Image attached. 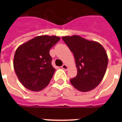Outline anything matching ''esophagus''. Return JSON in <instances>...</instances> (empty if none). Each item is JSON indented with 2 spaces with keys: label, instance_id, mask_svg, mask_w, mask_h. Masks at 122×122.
Returning <instances> with one entry per match:
<instances>
[{
  "label": "esophagus",
  "instance_id": "esophagus-1",
  "mask_svg": "<svg viewBox=\"0 0 122 122\" xmlns=\"http://www.w3.org/2000/svg\"><path fill=\"white\" fill-rule=\"evenodd\" d=\"M62 68L64 69V70H67V69H68V66H67L66 64H63V65L62 66Z\"/></svg>",
  "mask_w": 122,
  "mask_h": 122
}]
</instances>
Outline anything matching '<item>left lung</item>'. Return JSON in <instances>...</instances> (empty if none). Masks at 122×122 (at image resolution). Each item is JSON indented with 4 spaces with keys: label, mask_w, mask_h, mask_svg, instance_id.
I'll list each match as a JSON object with an SVG mask.
<instances>
[{
    "label": "left lung",
    "mask_w": 122,
    "mask_h": 122,
    "mask_svg": "<svg viewBox=\"0 0 122 122\" xmlns=\"http://www.w3.org/2000/svg\"><path fill=\"white\" fill-rule=\"evenodd\" d=\"M62 39L73 52L77 68V76L71 79V84L81 92L93 90L105 74L108 64L105 49L100 43L77 35L66 36Z\"/></svg>",
    "instance_id": "left-lung-1"
}]
</instances>
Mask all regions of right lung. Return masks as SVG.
<instances>
[{
    "label": "right lung",
    "instance_id": "add662e5",
    "mask_svg": "<svg viewBox=\"0 0 122 122\" xmlns=\"http://www.w3.org/2000/svg\"><path fill=\"white\" fill-rule=\"evenodd\" d=\"M59 40L56 36H38L16 49L13 67L26 88L39 92L49 84L56 71L51 65L49 50Z\"/></svg>",
    "mask_w": 122,
    "mask_h": 122
}]
</instances>
